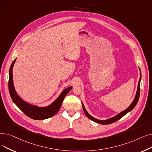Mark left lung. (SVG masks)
Segmentation results:
<instances>
[{"label":"left lung","instance_id":"1","mask_svg":"<svg viewBox=\"0 0 152 152\" xmlns=\"http://www.w3.org/2000/svg\"><path fill=\"white\" fill-rule=\"evenodd\" d=\"M139 69H140V68H139ZM141 78H142V74H141V71H140V79H139V81H138V87H137V92H136L135 96L134 97V99L132 101V102L131 103V104L129 105V106L126 109L122 111L121 113H118L117 115H115L114 117H111L110 118H108V119L99 120V119H97V118H94V117H92V115H91L88 113V111L86 110V109L84 105L83 104V102L82 101V106H83V110L84 112L86 115L89 118V119H91V121H94L96 123L102 124V125H107V124H112V123L117 121L118 120H119L120 118H121L123 116H124L125 114H127L128 113H129V112H130L135 107V105H137V104L138 102V99H139V96H140V84Z\"/></svg>","mask_w":152,"mask_h":152}]
</instances>
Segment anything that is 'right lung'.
<instances>
[{
  "label": "right lung",
  "mask_w": 152,
  "mask_h": 152,
  "mask_svg": "<svg viewBox=\"0 0 152 152\" xmlns=\"http://www.w3.org/2000/svg\"><path fill=\"white\" fill-rule=\"evenodd\" d=\"M16 59L12 62L9 69V90L12 99L17 106L20 109L23 113L31 118L35 120H43L48 118L55 115L60 110L62 102L65 96L72 89V87L70 86L64 89L55 101L51 104L45 107H39L38 105L31 104L23 100L20 97L15 91L14 81H13V67L15 63Z\"/></svg>",
  "instance_id": "add662e5"
}]
</instances>
